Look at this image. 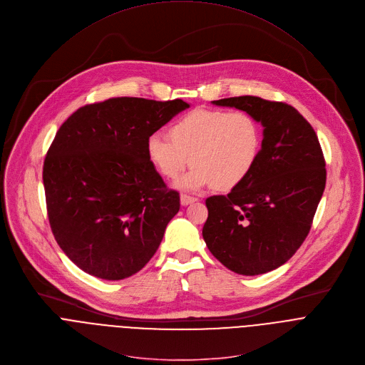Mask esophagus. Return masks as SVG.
<instances>
[{"instance_id": "34e87169", "label": "esophagus", "mask_w": 365, "mask_h": 365, "mask_svg": "<svg viewBox=\"0 0 365 365\" xmlns=\"http://www.w3.org/2000/svg\"><path fill=\"white\" fill-rule=\"evenodd\" d=\"M196 200H197V197H193V196H189V195H182L180 196V203L183 206H187V205H190V203H193Z\"/></svg>"}]
</instances>
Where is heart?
Masks as SVG:
<instances>
[{"label":"heart","mask_w":365,"mask_h":365,"mask_svg":"<svg viewBox=\"0 0 365 365\" xmlns=\"http://www.w3.org/2000/svg\"><path fill=\"white\" fill-rule=\"evenodd\" d=\"M169 138L152 135L148 158L166 179H178L192 163L195 168L182 180L190 190L212 185L230 190L254 170L261 152V128L247 111L197 108L176 120Z\"/></svg>","instance_id":"heart-1"}]
</instances>
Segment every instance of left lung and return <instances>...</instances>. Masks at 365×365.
I'll list each match as a JSON object with an SVG mask.
<instances>
[{
    "label": "left lung",
    "instance_id": "left-lung-1",
    "mask_svg": "<svg viewBox=\"0 0 365 365\" xmlns=\"http://www.w3.org/2000/svg\"><path fill=\"white\" fill-rule=\"evenodd\" d=\"M212 103L250 113L264 139L251 175L226 196L206 199L202 235L227 269L261 275L284 265L308 236L325 189V159L312 126L287 103L257 96Z\"/></svg>",
    "mask_w": 365,
    "mask_h": 365
}]
</instances>
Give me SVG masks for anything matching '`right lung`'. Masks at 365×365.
<instances>
[{"instance_id": "add662e5", "label": "right lung", "mask_w": 365, "mask_h": 365, "mask_svg": "<svg viewBox=\"0 0 365 365\" xmlns=\"http://www.w3.org/2000/svg\"><path fill=\"white\" fill-rule=\"evenodd\" d=\"M180 98L114 97L74 111L47 152L43 182L53 235L84 272L118 281L156 254L180 197L148 158V139L187 108Z\"/></svg>"}]
</instances>
